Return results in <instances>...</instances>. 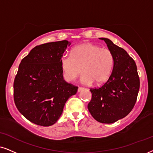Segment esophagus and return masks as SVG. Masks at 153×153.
<instances>
[{"label":"esophagus","instance_id":"34e87169","mask_svg":"<svg viewBox=\"0 0 153 153\" xmlns=\"http://www.w3.org/2000/svg\"><path fill=\"white\" fill-rule=\"evenodd\" d=\"M83 89H84V88H81V87H79L78 89V92H81V91H82V90H83Z\"/></svg>","mask_w":153,"mask_h":153}]
</instances>
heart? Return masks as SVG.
<instances>
[{
  "label": "heart",
  "instance_id": "heart-1",
  "mask_svg": "<svg viewBox=\"0 0 153 153\" xmlns=\"http://www.w3.org/2000/svg\"><path fill=\"white\" fill-rule=\"evenodd\" d=\"M65 80L74 81L84 73L81 80L85 84H104L112 73L114 58L108 49L92 43L80 44L72 50L71 55L63 54L60 59Z\"/></svg>",
  "mask_w": 153,
  "mask_h": 153
}]
</instances>
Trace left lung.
<instances>
[{
  "label": "left lung",
  "mask_w": 153,
  "mask_h": 153,
  "mask_svg": "<svg viewBox=\"0 0 153 153\" xmlns=\"http://www.w3.org/2000/svg\"><path fill=\"white\" fill-rule=\"evenodd\" d=\"M107 44L114 58L109 78L99 88H91L89 111L94 119L112 123L126 117L136 104L140 79L134 60L122 48L107 38H100Z\"/></svg>",
  "instance_id": "obj_1"
}]
</instances>
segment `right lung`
Wrapping results in <instances>:
<instances>
[{
  "instance_id": "obj_1",
  "label": "right lung",
  "mask_w": 153,
  "mask_h": 153,
  "mask_svg": "<svg viewBox=\"0 0 153 153\" xmlns=\"http://www.w3.org/2000/svg\"><path fill=\"white\" fill-rule=\"evenodd\" d=\"M71 43L66 40L36 46L21 61L15 78L14 102L31 122L42 126L55 123L65 102L78 87L63 80L60 59Z\"/></svg>"
}]
</instances>
